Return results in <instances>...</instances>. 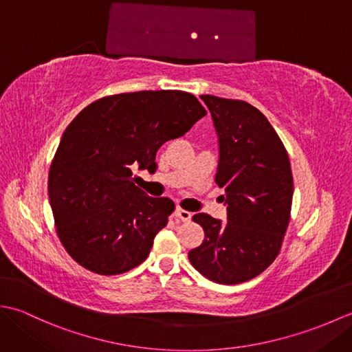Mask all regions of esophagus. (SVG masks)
Instances as JSON below:
<instances>
[{"mask_svg": "<svg viewBox=\"0 0 352 352\" xmlns=\"http://www.w3.org/2000/svg\"><path fill=\"white\" fill-rule=\"evenodd\" d=\"M175 218L182 219L183 222H189L192 219V213L188 210H183V208H175Z\"/></svg>", "mask_w": 352, "mask_h": 352, "instance_id": "esophagus-1", "label": "esophagus"}]
</instances>
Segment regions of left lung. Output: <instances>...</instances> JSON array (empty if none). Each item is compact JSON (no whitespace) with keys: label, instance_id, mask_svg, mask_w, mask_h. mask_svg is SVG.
Returning <instances> with one entry per match:
<instances>
[{"label":"left lung","instance_id":"8db88e82","mask_svg":"<svg viewBox=\"0 0 352 352\" xmlns=\"http://www.w3.org/2000/svg\"><path fill=\"white\" fill-rule=\"evenodd\" d=\"M219 144L216 184L226 190L227 222L206 213L193 221L206 239L189 252L192 266L219 284L261 274L278 256L286 233L294 178L286 148L266 116L251 104L201 95Z\"/></svg>","mask_w":352,"mask_h":352}]
</instances>
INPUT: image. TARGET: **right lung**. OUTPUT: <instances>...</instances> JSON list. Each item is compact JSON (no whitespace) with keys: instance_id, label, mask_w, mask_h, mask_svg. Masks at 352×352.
I'll list each match as a JSON object with an SVG mask.
<instances>
[{"instance_id":"right-lung-1","label":"right lung","mask_w":352,"mask_h":352,"mask_svg":"<svg viewBox=\"0 0 352 352\" xmlns=\"http://www.w3.org/2000/svg\"><path fill=\"white\" fill-rule=\"evenodd\" d=\"M206 109L192 94L142 91L89 104L68 125L48 175L57 234L69 256L101 275L139 266L175 204L133 183V170L188 133Z\"/></svg>"}]
</instances>
